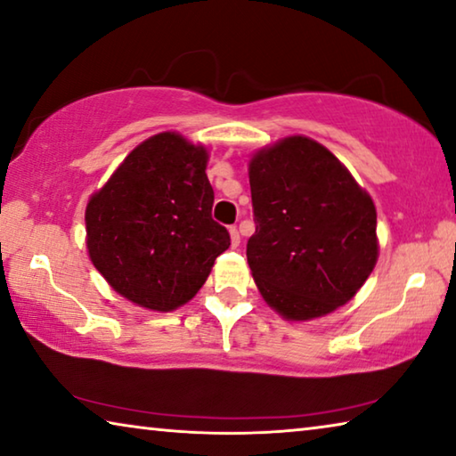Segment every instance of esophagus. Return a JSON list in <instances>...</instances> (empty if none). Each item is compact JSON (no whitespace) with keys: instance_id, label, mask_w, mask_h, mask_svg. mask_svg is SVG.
I'll return each mask as SVG.
<instances>
[{"instance_id":"1","label":"esophagus","mask_w":456,"mask_h":456,"mask_svg":"<svg viewBox=\"0 0 456 456\" xmlns=\"http://www.w3.org/2000/svg\"><path fill=\"white\" fill-rule=\"evenodd\" d=\"M229 233H231V243H233V247H237V245H239V241H241V237H239V231H237V227H231V229H229Z\"/></svg>"}]
</instances>
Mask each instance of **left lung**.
Returning a JSON list of instances; mask_svg holds the SVG:
<instances>
[{"mask_svg": "<svg viewBox=\"0 0 456 456\" xmlns=\"http://www.w3.org/2000/svg\"><path fill=\"white\" fill-rule=\"evenodd\" d=\"M249 184L256 233L247 264L265 302L289 322L348 304L378 259L372 197L307 136L253 154Z\"/></svg>", "mask_w": 456, "mask_h": 456, "instance_id": "left-lung-1", "label": "left lung"}]
</instances>
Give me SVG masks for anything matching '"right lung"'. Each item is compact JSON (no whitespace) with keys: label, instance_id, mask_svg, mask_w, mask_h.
Here are the masks:
<instances>
[{"label":"right lung","instance_id":"add662e5","mask_svg":"<svg viewBox=\"0 0 456 456\" xmlns=\"http://www.w3.org/2000/svg\"><path fill=\"white\" fill-rule=\"evenodd\" d=\"M209 152L176 133H160L122 160L86 207L92 264L114 291L154 312H173L203 288L229 249L213 221Z\"/></svg>","mask_w":456,"mask_h":456}]
</instances>
